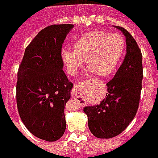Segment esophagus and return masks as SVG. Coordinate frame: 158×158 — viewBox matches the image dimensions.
I'll return each instance as SVG.
<instances>
[{
	"label": "esophagus",
	"instance_id": "esophagus-1",
	"mask_svg": "<svg viewBox=\"0 0 158 158\" xmlns=\"http://www.w3.org/2000/svg\"><path fill=\"white\" fill-rule=\"evenodd\" d=\"M79 88H80V86L79 85H77V86H74V88H73V94H72V97L73 98H79L80 96H79Z\"/></svg>",
	"mask_w": 158,
	"mask_h": 158
}]
</instances>
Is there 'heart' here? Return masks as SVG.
I'll use <instances>...</instances> for the list:
<instances>
[{"instance_id":"heart-1","label":"heart","mask_w":158,"mask_h":158,"mask_svg":"<svg viewBox=\"0 0 158 158\" xmlns=\"http://www.w3.org/2000/svg\"><path fill=\"white\" fill-rule=\"evenodd\" d=\"M74 50L62 48L61 59L70 75H75L83 60L99 77H108L117 70L126 50V40L120 34L102 31L86 33L74 43Z\"/></svg>"}]
</instances>
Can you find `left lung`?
<instances>
[{
	"mask_svg": "<svg viewBox=\"0 0 158 158\" xmlns=\"http://www.w3.org/2000/svg\"><path fill=\"white\" fill-rule=\"evenodd\" d=\"M126 38V55L117 73L106 83V98L99 105L85 106L88 127L95 137L113 138L126 129L136 115L143 79L142 54L134 37L125 29L114 26Z\"/></svg>",
	"mask_w": 158,
	"mask_h": 158,
	"instance_id": "8db88e82",
	"label": "left lung"
}]
</instances>
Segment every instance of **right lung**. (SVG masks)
Instances as JSON below:
<instances>
[{
	"label": "right lung",
	"instance_id": "right-lung-1",
	"mask_svg": "<svg viewBox=\"0 0 158 158\" xmlns=\"http://www.w3.org/2000/svg\"><path fill=\"white\" fill-rule=\"evenodd\" d=\"M73 24H54L41 30L29 44L18 71L17 106L21 120L35 137L56 141L66 122L64 106L73 84L63 70L60 52Z\"/></svg>",
	"mask_w": 158,
	"mask_h": 158
}]
</instances>
